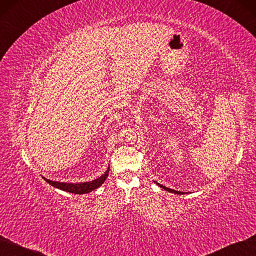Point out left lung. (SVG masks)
<instances>
[{"label":"left lung","instance_id":"obj_1","mask_svg":"<svg viewBox=\"0 0 256 256\" xmlns=\"http://www.w3.org/2000/svg\"><path fill=\"white\" fill-rule=\"evenodd\" d=\"M156 185H158V187H160V188H162L164 190H166V191H168V192H171V193H174V194H184V192H180V191H176V190H174V189H171V188H168V187H166V186H162V185H160V184H158V182H154Z\"/></svg>","mask_w":256,"mask_h":256}]
</instances>
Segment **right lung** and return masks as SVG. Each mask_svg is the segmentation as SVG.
Segmentation results:
<instances>
[{"label": "right lung", "instance_id": "add662e5", "mask_svg": "<svg viewBox=\"0 0 256 256\" xmlns=\"http://www.w3.org/2000/svg\"><path fill=\"white\" fill-rule=\"evenodd\" d=\"M109 168L106 170V172L104 174H102L100 178H98L96 180H94L91 182H56V180H48L44 176H42L49 185L54 186L58 189H60L66 192H70V193H74V194H85V193H89L91 191L96 190V188H98L100 186H102L106 178H108L109 174Z\"/></svg>", "mask_w": 256, "mask_h": 256}]
</instances>
